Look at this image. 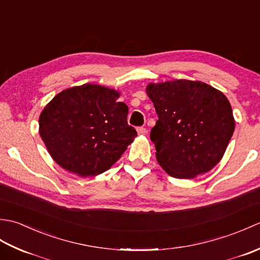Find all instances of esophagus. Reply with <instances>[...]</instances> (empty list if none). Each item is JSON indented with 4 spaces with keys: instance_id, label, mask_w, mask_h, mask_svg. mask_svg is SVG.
Returning a JSON list of instances; mask_svg holds the SVG:
<instances>
[{
    "instance_id": "1",
    "label": "esophagus",
    "mask_w": 260,
    "mask_h": 260,
    "mask_svg": "<svg viewBox=\"0 0 260 260\" xmlns=\"http://www.w3.org/2000/svg\"><path fill=\"white\" fill-rule=\"evenodd\" d=\"M137 133H139V135H145L146 128L145 127H139V128H137Z\"/></svg>"
}]
</instances>
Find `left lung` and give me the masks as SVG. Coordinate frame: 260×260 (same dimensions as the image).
Here are the masks:
<instances>
[{
    "label": "left lung",
    "mask_w": 260,
    "mask_h": 260,
    "mask_svg": "<svg viewBox=\"0 0 260 260\" xmlns=\"http://www.w3.org/2000/svg\"><path fill=\"white\" fill-rule=\"evenodd\" d=\"M146 93L158 116L150 136L165 172L193 179L212 170L235 131L227 97L206 82L185 79L150 84Z\"/></svg>",
    "instance_id": "8db88e82"
}]
</instances>
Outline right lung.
<instances>
[{
  "label": "right lung",
  "instance_id": "1",
  "mask_svg": "<svg viewBox=\"0 0 260 260\" xmlns=\"http://www.w3.org/2000/svg\"><path fill=\"white\" fill-rule=\"evenodd\" d=\"M115 89L85 84L62 90L43 108L39 133L54 162L79 176L101 174L117 162L137 133Z\"/></svg>",
  "mask_w": 260,
  "mask_h": 260
}]
</instances>
